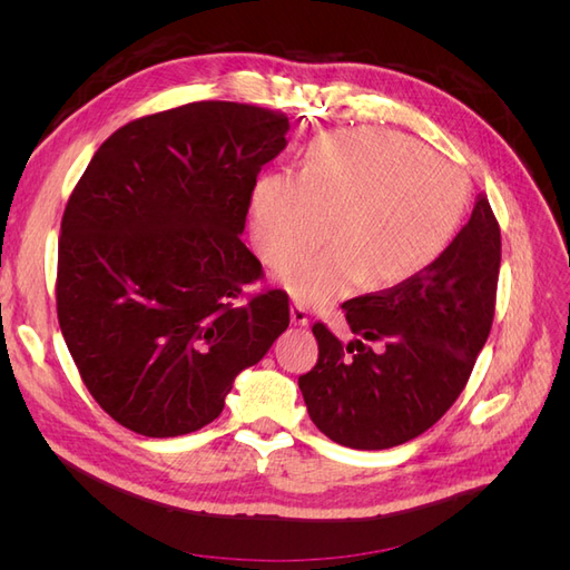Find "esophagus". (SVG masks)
<instances>
[{"label":"esophagus","instance_id":"34e87169","mask_svg":"<svg viewBox=\"0 0 570 570\" xmlns=\"http://www.w3.org/2000/svg\"><path fill=\"white\" fill-rule=\"evenodd\" d=\"M289 316H292V323L299 325V327H306V325H308L306 308H304L302 304H292V308H289Z\"/></svg>","mask_w":570,"mask_h":570}]
</instances>
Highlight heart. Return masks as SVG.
<instances>
[{
	"label": "heart",
	"mask_w": 570,
	"mask_h": 570,
	"mask_svg": "<svg viewBox=\"0 0 570 570\" xmlns=\"http://www.w3.org/2000/svg\"><path fill=\"white\" fill-rule=\"evenodd\" d=\"M469 206L456 168L409 137L358 128L316 137L299 176L268 174L249 197L254 245L283 266L327 235L337 239L297 258L278 283L306 306L331 304L366 283L387 289L419 278L452 245Z\"/></svg>",
	"instance_id": "1"
}]
</instances>
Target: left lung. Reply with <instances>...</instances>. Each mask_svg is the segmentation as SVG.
<instances>
[{"instance_id":"left-lung-1","label":"left lung","mask_w":570,"mask_h":570,"mask_svg":"<svg viewBox=\"0 0 570 570\" xmlns=\"http://www.w3.org/2000/svg\"><path fill=\"white\" fill-rule=\"evenodd\" d=\"M502 239L485 197L454 243L419 278L344 302L347 350L314 325L318 364L299 377L308 416L352 450H390L438 423L469 383L485 347ZM383 341L373 353L365 340Z\"/></svg>"}]
</instances>
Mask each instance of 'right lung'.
<instances>
[{"label":"right lung","instance_id":"obj_1","mask_svg":"<svg viewBox=\"0 0 570 570\" xmlns=\"http://www.w3.org/2000/svg\"><path fill=\"white\" fill-rule=\"evenodd\" d=\"M289 120L195 101L116 130L66 204L57 314L97 404L145 438L212 423L235 377L289 325L283 289L238 302L262 275L245 247L249 197Z\"/></svg>","mask_w":570,"mask_h":570}]
</instances>
